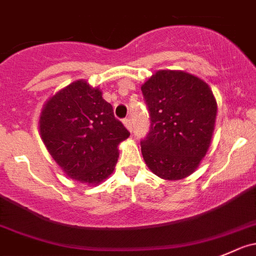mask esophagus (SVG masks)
I'll return each mask as SVG.
<instances>
[{
  "label": "esophagus",
  "instance_id": "obj_1",
  "mask_svg": "<svg viewBox=\"0 0 256 256\" xmlns=\"http://www.w3.org/2000/svg\"><path fill=\"white\" fill-rule=\"evenodd\" d=\"M122 122H124V125H125V128H128V130L131 132V131H132V124H131L130 118H125V120H124Z\"/></svg>",
  "mask_w": 256,
  "mask_h": 256
}]
</instances>
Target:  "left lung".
<instances>
[{
  "label": "left lung",
  "mask_w": 256,
  "mask_h": 256,
  "mask_svg": "<svg viewBox=\"0 0 256 256\" xmlns=\"http://www.w3.org/2000/svg\"><path fill=\"white\" fill-rule=\"evenodd\" d=\"M151 128L141 152L152 174L182 180L195 172L210 148L218 104L210 86L180 70H158L141 85Z\"/></svg>",
  "instance_id": "left-lung-1"
}]
</instances>
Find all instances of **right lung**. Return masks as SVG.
Masks as SVG:
<instances>
[{"label":"right lung","instance_id":"obj_1","mask_svg":"<svg viewBox=\"0 0 256 256\" xmlns=\"http://www.w3.org/2000/svg\"><path fill=\"white\" fill-rule=\"evenodd\" d=\"M40 136L54 162L72 180L100 185L115 170L118 145L130 136L100 88L76 80L41 108Z\"/></svg>","mask_w":256,"mask_h":256}]
</instances>
